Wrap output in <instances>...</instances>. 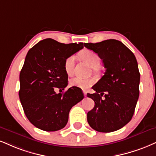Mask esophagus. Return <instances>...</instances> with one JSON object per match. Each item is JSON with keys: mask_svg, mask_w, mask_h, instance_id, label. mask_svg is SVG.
Listing matches in <instances>:
<instances>
[{"mask_svg": "<svg viewBox=\"0 0 156 156\" xmlns=\"http://www.w3.org/2000/svg\"><path fill=\"white\" fill-rule=\"evenodd\" d=\"M83 94H84V97H86V94H87V92H86V91H83Z\"/></svg>", "mask_w": 156, "mask_h": 156, "instance_id": "obj_1", "label": "esophagus"}]
</instances>
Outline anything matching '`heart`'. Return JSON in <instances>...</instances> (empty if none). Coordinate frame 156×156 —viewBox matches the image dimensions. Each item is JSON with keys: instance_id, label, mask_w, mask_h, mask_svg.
Listing matches in <instances>:
<instances>
[{"instance_id": "b5f03b06", "label": "heart", "mask_w": 156, "mask_h": 156, "mask_svg": "<svg viewBox=\"0 0 156 156\" xmlns=\"http://www.w3.org/2000/svg\"><path fill=\"white\" fill-rule=\"evenodd\" d=\"M80 57L86 61L93 68H97L100 64V58L95 52L90 50H83L80 53ZM75 63H76V57L70 55L66 58L64 63V68L68 76H71L74 70ZM94 80L91 78H83L80 77H76L70 80V84L72 86L86 89L91 86Z\"/></svg>"}]
</instances>
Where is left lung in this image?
I'll return each mask as SVG.
<instances>
[{
	"instance_id": "8db88e82",
	"label": "left lung",
	"mask_w": 156,
	"mask_h": 156,
	"mask_svg": "<svg viewBox=\"0 0 156 156\" xmlns=\"http://www.w3.org/2000/svg\"><path fill=\"white\" fill-rule=\"evenodd\" d=\"M84 46L98 54L106 69L92 86L96 92L87 94L95 102L87 113L88 123L97 132H115L131 121L139 98L140 74L136 57L115 39L87 43Z\"/></svg>"
}]
</instances>
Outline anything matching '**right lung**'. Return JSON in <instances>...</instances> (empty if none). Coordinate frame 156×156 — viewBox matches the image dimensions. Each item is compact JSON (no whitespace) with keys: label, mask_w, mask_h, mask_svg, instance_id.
<instances>
[{"label":"right lung","mask_w":156,"mask_h":156,"mask_svg":"<svg viewBox=\"0 0 156 156\" xmlns=\"http://www.w3.org/2000/svg\"><path fill=\"white\" fill-rule=\"evenodd\" d=\"M83 48V43L65 44L46 38L27 52L20 74L19 96L25 115L37 128L46 132L63 129L70 109L83 99L76 86L62 94L54 91L67 86L65 60Z\"/></svg>","instance_id":"add662e5"}]
</instances>
